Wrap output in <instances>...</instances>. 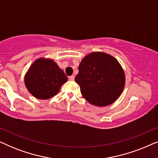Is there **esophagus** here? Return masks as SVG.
<instances>
[{"instance_id":"34e87169","label":"esophagus","mask_w":158,"mask_h":158,"mask_svg":"<svg viewBox=\"0 0 158 158\" xmlns=\"http://www.w3.org/2000/svg\"><path fill=\"white\" fill-rule=\"evenodd\" d=\"M69 80L71 81H73L75 80V76L74 75H71V76L69 77Z\"/></svg>"}]
</instances>
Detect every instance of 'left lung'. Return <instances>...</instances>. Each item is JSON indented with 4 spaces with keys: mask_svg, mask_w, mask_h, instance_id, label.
I'll list each match as a JSON object with an SVG mask.
<instances>
[{
    "mask_svg": "<svg viewBox=\"0 0 158 158\" xmlns=\"http://www.w3.org/2000/svg\"><path fill=\"white\" fill-rule=\"evenodd\" d=\"M75 81L90 104L106 106L117 100L124 90L125 74L113 56L102 52L86 55L79 64Z\"/></svg>",
    "mask_w": 158,
    "mask_h": 158,
    "instance_id": "left-lung-1",
    "label": "left lung"
}]
</instances>
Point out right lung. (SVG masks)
Listing matches in <instances>:
<instances>
[{"instance_id": "add662e5", "label": "right lung", "mask_w": 158, "mask_h": 158, "mask_svg": "<svg viewBox=\"0 0 158 158\" xmlns=\"http://www.w3.org/2000/svg\"><path fill=\"white\" fill-rule=\"evenodd\" d=\"M68 81L64 71L53 60L41 57L36 60L24 77L27 90L36 98L49 99L60 91Z\"/></svg>"}]
</instances>
